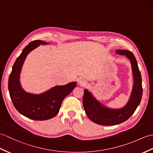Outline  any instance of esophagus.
Wrapping results in <instances>:
<instances>
[{"label":"esophagus","instance_id":"34e87169","mask_svg":"<svg viewBox=\"0 0 153 153\" xmlns=\"http://www.w3.org/2000/svg\"><path fill=\"white\" fill-rule=\"evenodd\" d=\"M77 81H78V83H79L81 85H82V86H83V85H86L87 83V81H86V79H85V78H83V77L79 78Z\"/></svg>","mask_w":153,"mask_h":153}]
</instances>
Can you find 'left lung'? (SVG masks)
I'll return each instance as SVG.
<instances>
[{
    "label": "left lung",
    "instance_id": "1",
    "mask_svg": "<svg viewBox=\"0 0 153 153\" xmlns=\"http://www.w3.org/2000/svg\"><path fill=\"white\" fill-rule=\"evenodd\" d=\"M117 54L125 55L130 60L134 76V86L130 100L121 109H111L103 105L93 97L88 90L84 91L83 105L87 117L92 121L100 125H116L126 121L132 116L140 105L143 94L142 81L137 60L132 52L119 49Z\"/></svg>",
    "mask_w": 153,
    "mask_h": 153
}]
</instances>
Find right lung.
<instances>
[{"mask_svg": "<svg viewBox=\"0 0 153 153\" xmlns=\"http://www.w3.org/2000/svg\"><path fill=\"white\" fill-rule=\"evenodd\" d=\"M47 44L42 40H34L27 45L14 62L8 79V90L14 107L21 114L36 120H48L55 117L64 99L77 85L76 82H72L55 86L40 94L27 93L21 87L19 74L28 53L40 44Z\"/></svg>", "mask_w": 153, "mask_h": 153, "instance_id": "1", "label": "right lung"}]
</instances>
